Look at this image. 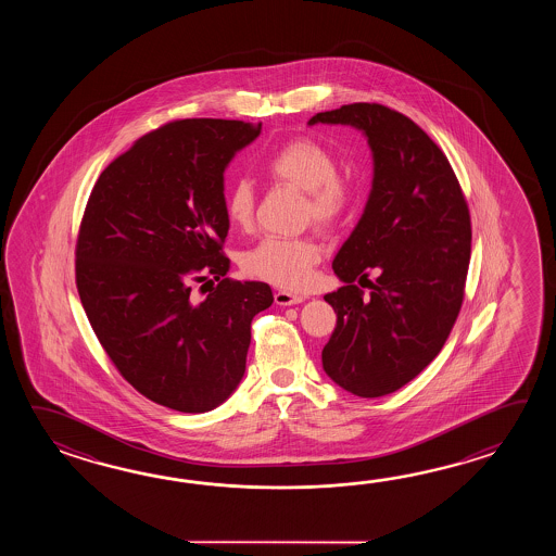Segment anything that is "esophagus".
<instances>
[{"instance_id":"1","label":"esophagus","mask_w":556,"mask_h":556,"mask_svg":"<svg viewBox=\"0 0 556 556\" xmlns=\"http://www.w3.org/2000/svg\"><path fill=\"white\" fill-rule=\"evenodd\" d=\"M306 298L304 295L292 294V292H286V290H278L274 294V302L278 306H295V304H302Z\"/></svg>"}]
</instances>
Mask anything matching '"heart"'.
<instances>
[{
	"instance_id": "1",
	"label": "heart",
	"mask_w": 556,
	"mask_h": 556,
	"mask_svg": "<svg viewBox=\"0 0 556 556\" xmlns=\"http://www.w3.org/2000/svg\"><path fill=\"white\" fill-rule=\"evenodd\" d=\"M266 175L278 185L304 190V214L319 228L330 230L342 220L352 202V187L340 177L338 161L314 139L286 142L264 165ZM256 194L249 180H237L226 194V216L238 228L254 223ZM321 258V247L314 238H262L242 256L244 273L283 288H302Z\"/></svg>"
}]
</instances>
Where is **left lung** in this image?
<instances>
[{
    "label": "left lung",
    "mask_w": 556,
    "mask_h": 556,
    "mask_svg": "<svg viewBox=\"0 0 556 556\" xmlns=\"http://www.w3.org/2000/svg\"><path fill=\"white\" fill-rule=\"evenodd\" d=\"M316 123L362 130L374 156L364 214L331 262L343 286L324 295L338 321L321 366L357 397H381L419 376L450 338L471 258V216L447 156L412 118L352 103L307 121ZM369 271L379 278L364 296L353 282Z\"/></svg>",
    "instance_id": "8db88e82"
}]
</instances>
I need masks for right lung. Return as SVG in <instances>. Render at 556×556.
I'll use <instances>...</instances> for the list:
<instances>
[{
  "label": "right lung",
  "instance_id": "add662e5",
  "mask_svg": "<svg viewBox=\"0 0 556 556\" xmlns=\"http://www.w3.org/2000/svg\"><path fill=\"white\" fill-rule=\"evenodd\" d=\"M261 129L166 123L106 166L85 208L75 249L85 314L121 376L175 412L204 414L235 393L252 318L273 306L268 283L226 278L223 254L225 168ZM211 275L217 286L199 303L191 282Z\"/></svg>",
  "mask_w": 556,
  "mask_h": 556
}]
</instances>
